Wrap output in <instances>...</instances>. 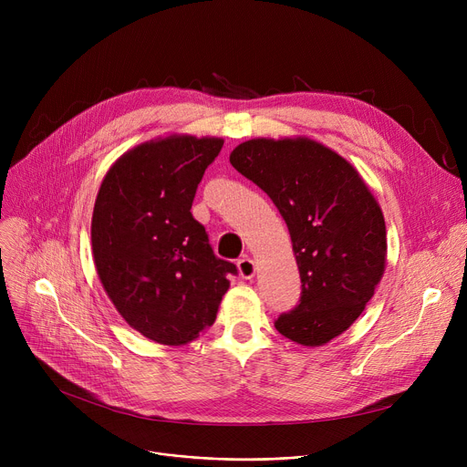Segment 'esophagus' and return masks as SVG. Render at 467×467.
I'll use <instances>...</instances> for the list:
<instances>
[{"mask_svg": "<svg viewBox=\"0 0 467 467\" xmlns=\"http://www.w3.org/2000/svg\"><path fill=\"white\" fill-rule=\"evenodd\" d=\"M236 266H238V273H240V276H242L244 280H252V278L255 276V263H254L250 257L238 259Z\"/></svg>", "mask_w": 467, "mask_h": 467, "instance_id": "1", "label": "esophagus"}]
</instances>
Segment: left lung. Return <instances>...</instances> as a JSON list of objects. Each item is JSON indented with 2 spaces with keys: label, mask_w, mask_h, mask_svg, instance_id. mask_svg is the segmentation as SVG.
<instances>
[{
  "label": "left lung",
  "mask_w": 467,
  "mask_h": 467,
  "mask_svg": "<svg viewBox=\"0 0 467 467\" xmlns=\"http://www.w3.org/2000/svg\"><path fill=\"white\" fill-rule=\"evenodd\" d=\"M231 164L271 196L296 252L301 299L275 327L297 345H326L358 320L384 275L379 202L347 159L310 138L248 140Z\"/></svg>",
  "instance_id": "obj_1"
}]
</instances>
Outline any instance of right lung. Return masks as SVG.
Returning <instances> with one entry per match:
<instances>
[{"instance_id": "right-lung-1", "label": "right lung", "mask_w": 467, "mask_h": 467, "mask_svg": "<svg viewBox=\"0 0 467 467\" xmlns=\"http://www.w3.org/2000/svg\"><path fill=\"white\" fill-rule=\"evenodd\" d=\"M221 147V138L180 134L140 143L113 162L96 196L98 276L127 324L159 345H187L213 326L236 275L191 213Z\"/></svg>"}]
</instances>
